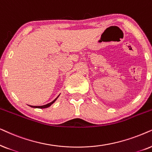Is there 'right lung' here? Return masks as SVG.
I'll use <instances>...</instances> for the list:
<instances>
[{
  "label": "right lung",
  "mask_w": 152,
  "mask_h": 152,
  "mask_svg": "<svg viewBox=\"0 0 152 152\" xmlns=\"http://www.w3.org/2000/svg\"><path fill=\"white\" fill-rule=\"evenodd\" d=\"M58 96H59V95H58V96H57V98L55 99L53 101V102L49 103V104H46V105H44V106H30V105H28V106H30V107H32V108H48V107L50 106V105H52L53 104L54 102H56V99H57L58 98Z\"/></svg>",
  "instance_id": "right-lung-1"
}]
</instances>
